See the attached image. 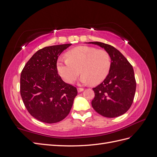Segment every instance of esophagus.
<instances>
[{"mask_svg": "<svg viewBox=\"0 0 157 157\" xmlns=\"http://www.w3.org/2000/svg\"><path fill=\"white\" fill-rule=\"evenodd\" d=\"M77 90H78V93H80V92H82V91H84V89H83V88H78L77 89Z\"/></svg>", "mask_w": 157, "mask_h": 157, "instance_id": "34e87169", "label": "esophagus"}]
</instances>
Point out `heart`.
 <instances>
[{
	"mask_svg": "<svg viewBox=\"0 0 157 157\" xmlns=\"http://www.w3.org/2000/svg\"><path fill=\"white\" fill-rule=\"evenodd\" d=\"M66 57L67 59L57 61L56 69L61 78L69 84L75 81L80 71V84H98L106 78L111 68L110 56L104 50L80 46L68 51Z\"/></svg>",
	"mask_w": 157,
	"mask_h": 157,
	"instance_id": "b5f03b06",
	"label": "heart"
}]
</instances>
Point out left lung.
I'll list each match as a JSON object with an SVG mask.
<instances>
[{"mask_svg":"<svg viewBox=\"0 0 157 157\" xmlns=\"http://www.w3.org/2000/svg\"><path fill=\"white\" fill-rule=\"evenodd\" d=\"M100 46L110 56L111 68L103 81L94 88L95 97L92 106L99 115L107 118L122 115L134 100L136 82L131 64L120 51L100 42H90Z\"/></svg>","mask_w":157,"mask_h":157,"instance_id":"1","label":"left lung"}]
</instances>
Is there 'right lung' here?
<instances>
[{
	"label": "right lung",
	"mask_w": 157,
	"mask_h": 157,
	"mask_svg": "<svg viewBox=\"0 0 157 157\" xmlns=\"http://www.w3.org/2000/svg\"><path fill=\"white\" fill-rule=\"evenodd\" d=\"M72 44L45 47L27 61L20 77V93L31 115L53 124L68 115L77 90L65 83L58 74L56 63L63 51Z\"/></svg>",
	"instance_id": "1"
}]
</instances>
